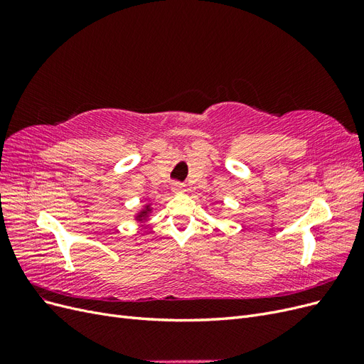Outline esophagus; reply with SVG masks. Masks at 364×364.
Here are the masks:
<instances>
[{
  "label": "esophagus",
  "mask_w": 364,
  "mask_h": 364,
  "mask_svg": "<svg viewBox=\"0 0 364 364\" xmlns=\"http://www.w3.org/2000/svg\"><path fill=\"white\" fill-rule=\"evenodd\" d=\"M171 190H173L174 193H183V191H185V186H183L182 183H179V182H176V183L171 185Z\"/></svg>",
  "instance_id": "obj_1"
}]
</instances>
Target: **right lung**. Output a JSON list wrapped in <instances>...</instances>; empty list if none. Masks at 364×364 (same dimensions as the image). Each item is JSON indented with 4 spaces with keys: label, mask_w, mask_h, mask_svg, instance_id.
<instances>
[{
    "label": "right lung",
    "mask_w": 364,
    "mask_h": 364,
    "mask_svg": "<svg viewBox=\"0 0 364 364\" xmlns=\"http://www.w3.org/2000/svg\"><path fill=\"white\" fill-rule=\"evenodd\" d=\"M147 213H149V209H146V211H142V213H141V214H139V215H138V217H139V218H144V217H146V214H147Z\"/></svg>",
    "instance_id": "add662e5"
}]
</instances>
